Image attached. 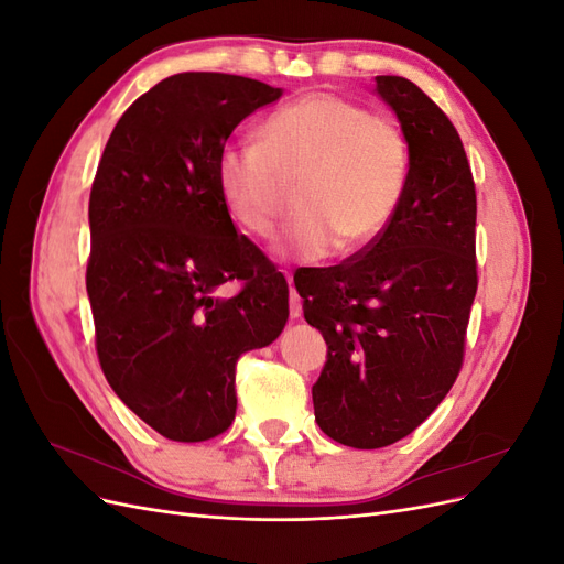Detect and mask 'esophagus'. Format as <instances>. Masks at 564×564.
<instances>
[{"label": "esophagus", "mask_w": 564, "mask_h": 564, "mask_svg": "<svg viewBox=\"0 0 564 564\" xmlns=\"http://www.w3.org/2000/svg\"><path fill=\"white\" fill-rule=\"evenodd\" d=\"M301 313H303L301 296L296 294V289L292 286V289H289V315H292V319H299Z\"/></svg>", "instance_id": "34e87169"}]
</instances>
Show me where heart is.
<instances>
[{"label":"heart","instance_id":"1","mask_svg":"<svg viewBox=\"0 0 564 564\" xmlns=\"http://www.w3.org/2000/svg\"><path fill=\"white\" fill-rule=\"evenodd\" d=\"M301 209L278 251L319 261L373 245L395 220L409 183V143L388 117L336 94H305L272 110L259 143H226L216 155V191L237 226L275 232L282 178H297Z\"/></svg>","mask_w":564,"mask_h":564}]
</instances>
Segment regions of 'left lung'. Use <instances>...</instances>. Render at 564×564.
<instances>
[{"label": "left lung", "mask_w": 564, "mask_h": 564, "mask_svg": "<svg viewBox=\"0 0 564 564\" xmlns=\"http://www.w3.org/2000/svg\"><path fill=\"white\" fill-rule=\"evenodd\" d=\"M377 91L409 143L402 207L373 245L294 275L305 319L327 340L315 421L355 449L406 437L445 400L477 292V199L458 131L414 82L379 75Z\"/></svg>", "instance_id": "obj_1"}]
</instances>
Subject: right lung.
<instances>
[{"mask_svg":"<svg viewBox=\"0 0 564 564\" xmlns=\"http://www.w3.org/2000/svg\"><path fill=\"white\" fill-rule=\"evenodd\" d=\"M282 96L259 79L181 73L119 117L89 197L87 292L110 388L174 442L212 440L237 412V360L289 317L275 263L235 230L216 155L247 115ZM237 279L241 289L220 297Z\"/></svg>","mask_w":564,"mask_h":564,"instance_id":"obj_1","label":"right lung"}]
</instances>
